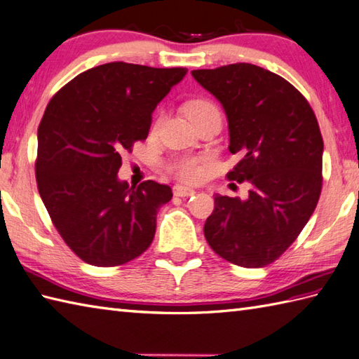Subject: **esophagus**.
Wrapping results in <instances>:
<instances>
[{"mask_svg":"<svg viewBox=\"0 0 359 359\" xmlns=\"http://www.w3.org/2000/svg\"><path fill=\"white\" fill-rule=\"evenodd\" d=\"M173 195H175V196H181V198L192 196V195H195V190L190 189V187H184V186L177 184V186L173 187Z\"/></svg>","mask_w":359,"mask_h":359,"instance_id":"1","label":"esophagus"}]
</instances>
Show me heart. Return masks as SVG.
<instances>
[{"instance_id":"b5f03b06","label":"heart","mask_w":359,"mask_h":359,"mask_svg":"<svg viewBox=\"0 0 359 359\" xmlns=\"http://www.w3.org/2000/svg\"><path fill=\"white\" fill-rule=\"evenodd\" d=\"M186 112L189 118L192 119L194 123H196L209 115L219 114V110L212 101L204 100V98H196L187 102ZM207 161H209V158L207 156H190V155L178 156V158H173L172 161L165 165V169L180 181L196 182L203 178L204 167Z\"/></svg>"}]
</instances>
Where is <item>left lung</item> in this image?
I'll return each mask as SVG.
<instances>
[{
    "mask_svg": "<svg viewBox=\"0 0 359 359\" xmlns=\"http://www.w3.org/2000/svg\"><path fill=\"white\" fill-rule=\"evenodd\" d=\"M226 110L230 154L241 159L227 180L249 182L247 200L215 196L204 224L212 250L232 264H272L297 240L323 189V137L298 89L249 62L192 72Z\"/></svg>",
    "mask_w": 359,
    "mask_h": 359,
    "instance_id": "8db88e82",
    "label": "left lung"
}]
</instances>
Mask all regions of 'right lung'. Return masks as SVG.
Masks as SVG:
<instances>
[{
    "label": "right lung",
    "mask_w": 359,
    "mask_h": 359,
    "mask_svg": "<svg viewBox=\"0 0 359 359\" xmlns=\"http://www.w3.org/2000/svg\"><path fill=\"white\" fill-rule=\"evenodd\" d=\"M186 72L107 62L75 76L47 104L38 126V192L55 229L87 264L123 266L152 244L156 212L172 189L152 180L129 187L118 170Z\"/></svg>",
    "instance_id": "right-lung-1"
}]
</instances>
